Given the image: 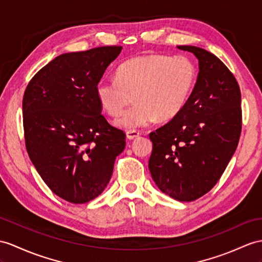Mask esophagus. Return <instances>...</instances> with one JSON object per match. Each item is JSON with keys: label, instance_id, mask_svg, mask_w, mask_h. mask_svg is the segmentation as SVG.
Segmentation results:
<instances>
[{"label": "esophagus", "instance_id": "1", "mask_svg": "<svg viewBox=\"0 0 262 262\" xmlns=\"http://www.w3.org/2000/svg\"><path fill=\"white\" fill-rule=\"evenodd\" d=\"M138 137H140V132L137 130H127L126 131V138L129 140H133L137 139Z\"/></svg>", "mask_w": 262, "mask_h": 262}]
</instances>
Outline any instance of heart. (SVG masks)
Here are the masks:
<instances>
[{
    "instance_id": "b5f03b06",
    "label": "heart",
    "mask_w": 262,
    "mask_h": 262,
    "mask_svg": "<svg viewBox=\"0 0 262 262\" xmlns=\"http://www.w3.org/2000/svg\"><path fill=\"white\" fill-rule=\"evenodd\" d=\"M198 79V69L188 56L146 54L120 64L114 78H102L95 92L102 107L119 117L135 98L117 125L126 130L151 124L157 118L170 120L186 106Z\"/></svg>"
}]
</instances>
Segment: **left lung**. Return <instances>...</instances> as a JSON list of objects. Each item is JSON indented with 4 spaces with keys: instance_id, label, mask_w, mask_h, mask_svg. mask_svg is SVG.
<instances>
[{
    "instance_id": "obj_1",
    "label": "left lung",
    "mask_w": 262,
    "mask_h": 262,
    "mask_svg": "<svg viewBox=\"0 0 262 262\" xmlns=\"http://www.w3.org/2000/svg\"><path fill=\"white\" fill-rule=\"evenodd\" d=\"M199 60L194 90L183 110L150 133L152 179L163 193L193 201L211 190L225 172L241 135L240 88L214 54L179 46Z\"/></svg>"
}]
</instances>
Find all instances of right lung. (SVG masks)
Masks as SVG:
<instances>
[{
  "mask_svg": "<svg viewBox=\"0 0 262 262\" xmlns=\"http://www.w3.org/2000/svg\"><path fill=\"white\" fill-rule=\"evenodd\" d=\"M122 47L56 56L31 79L23 95L25 146L53 193L85 203L109 183L125 133L102 112L95 86Z\"/></svg>",
  "mask_w": 262,
  "mask_h": 262,
  "instance_id": "obj_1",
  "label": "right lung"
}]
</instances>
